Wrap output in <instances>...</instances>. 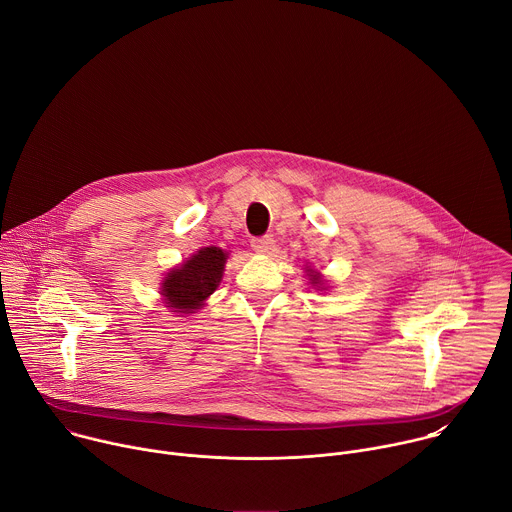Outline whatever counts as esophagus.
<instances>
[{"label": "esophagus", "instance_id": "obj_1", "mask_svg": "<svg viewBox=\"0 0 512 512\" xmlns=\"http://www.w3.org/2000/svg\"><path fill=\"white\" fill-rule=\"evenodd\" d=\"M251 247L257 251V253H271L273 247H275V239L271 235H265V237H257L251 241Z\"/></svg>", "mask_w": 512, "mask_h": 512}]
</instances>
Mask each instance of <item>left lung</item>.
<instances>
[{
  "mask_svg": "<svg viewBox=\"0 0 512 512\" xmlns=\"http://www.w3.org/2000/svg\"><path fill=\"white\" fill-rule=\"evenodd\" d=\"M310 279H312V283H320V275L316 273V275H310Z\"/></svg>",
  "mask_w": 512,
  "mask_h": 512,
  "instance_id": "8db88e82",
  "label": "left lung"
}]
</instances>
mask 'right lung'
I'll use <instances>...</instances> for the list:
<instances>
[{
  "instance_id": "add662e5",
  "label": "right lung",
  "mask_w": 512,
  "mask_h": 512,
  "mask_svg": "<svg viewBox=\"0 0 512 512\" xmlns=\"http://www.w3.org/2000/svg\"><path fill=\"white\" fill-rule=\"evenodd\" d=\"M227 253L218 247H204L182 267L168 273L162 283V296L168 308L180 314H192L221 283Z\"/></svg>"
}]
</instances>
